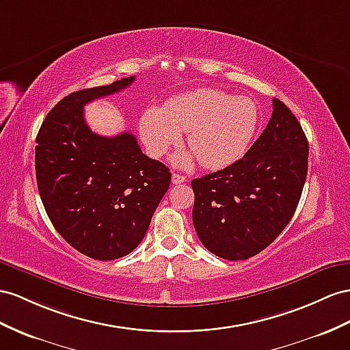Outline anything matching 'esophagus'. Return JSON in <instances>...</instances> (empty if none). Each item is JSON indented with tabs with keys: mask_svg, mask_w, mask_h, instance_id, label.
<instances>
[{
	"mask_svg": "<svg viewBox=\"0 0 350 350\" xmlns=\"http://www.w3.org/2000/svg\"><path fill=\"white\" fill-rule=\"evenodd\" d=\"M183 182H186V177H185V176L173 173V176H172V183H173V185H180V183H183Z\"/></svg>",
	"mask_w": 350,
	"mask_h": 350,
	"instance_id": "34e87169",
	"label": "esophagus"
}]
</instances>
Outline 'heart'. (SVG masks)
Returning <instances> with one entry per match:
<instances>
[{"instance_id":"1","label":"heart","mask_w":350,"mask_h":350,"mask_svg":"<svg viewBox=\"0 0 350 350\" xmlns=\"http://www.w3.org/2000/svg\"><path fill=\"white\" fill-rule=\"evenodd\" d=\"M260 122V111L248 97H232L217 90H200L150 106L140 118V134L154 157L165 155L187 133V146L205 168H223L247 152ZM189 165V157L177 159Z\"/></svg>"}]
</instances>
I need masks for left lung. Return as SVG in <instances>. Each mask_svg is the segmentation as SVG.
Instances as JSON below:
<instances>
[{"mask_svg":"<svg viewBox=\"0 0 350 350\" xmlns=\"http://www.w3.org/2000/svg\"><path fill=\"white\" fill-rule=\"evenodd\" d=\"M272 103V118L243 158L191 183L196 234L226 260H247L271 245L294 216L306 182V134L285 103Z\"/></svg>","mask_w":350,"mask_h":350,"instance_id":"obj_1","label":"left lung"}]
</instances>
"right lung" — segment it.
Masks as SVG:
<instances>
[{
  "mask_svg": "<svg viewBox=\"0 0 350 350\" xmlns=\"http://www.w3.org/2000/svg\"><path fill=\"white\" fill-rule=\"evenodd\" d=\"M133 81L127 77L68 94L37 136L35 174L47 216L69 245L94 260H115L140 244L172 180L131 133L103 137L84 120L87 103Z\"/></svg>",
  "mask_w": 350,
  "mask_h": 350,
  "instance_id": "add662e5",
  "label": "right lung"
}]
</instances>
